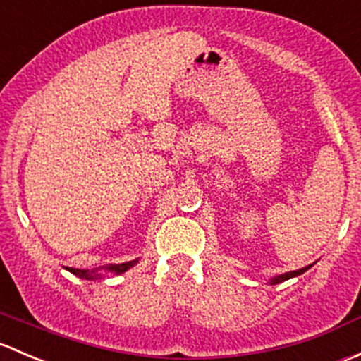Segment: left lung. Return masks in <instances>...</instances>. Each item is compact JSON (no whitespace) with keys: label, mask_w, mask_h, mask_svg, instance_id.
Listing matches in <instances>:
<instances>
[{"label":"left lung","mask_w":361,"mask_h":361,"mask_svg":"<svg viewBox=\"0 0 361 361\" xmlns=\"http://www.w3.org/2000/svg\"><path fill=\"white\" fill-rule=\"evenodd\" d=\"M311 266H313V264H310V266L302 267V269H297V271H290V273H283V274H278V276L271 278V281H269V283H271V285H276V283H281V281H285V280H290V278H293V276H299V274L306 273V271H307V269H310V267H311Z\"/></svg>","instance_id":"obj_1"}]
</instances>
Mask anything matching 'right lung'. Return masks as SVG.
<instances>
[{"label": "right lung", "instance_id": "right-lung-1", "mask_svg": "<svg viewBox=\"0 0 361 361\" xmlns=\"http://www.w3.org/2000/svg\"><path fill=\"white\" fill-rule=\"evenodd\" d=\"M139 262V259H135V261H128V262H123V264H109V266H104V267H99V269H76V267H69V271L73 274H76L78 278H81V280H97L100 278L99 271L100 269H106L109 271V273H114V274H121L125 273V271H128L130 267H133L135 264Z\"/></svg>", "mask_w": 361, "mask_h": 361}]
</instances>
